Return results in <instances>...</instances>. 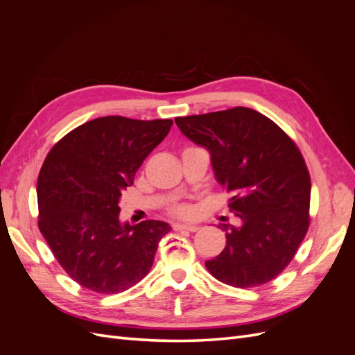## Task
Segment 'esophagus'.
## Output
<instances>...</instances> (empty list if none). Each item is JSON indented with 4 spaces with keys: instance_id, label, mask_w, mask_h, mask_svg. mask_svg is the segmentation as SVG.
Instances as JSON below:
<instances>
[{
    "instance_id": "obj_1",
    "label": "esophagus",
    "mask_w": 355,
    "mask_h": 355,
    "mask_svg": "<svg viewBox=\"0 0 355 355\" xmlns=\"http://www.w3.org/2000/svg\"><path fill=\"white\" fill-rule=\"evenodd\" d=\"M173 230L175 231H191V232H196L200 230V225L197 223H175L173 225Z\"/></svg>"
}]
</instances>
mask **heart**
Segmentation results:
<instances>
[{
	"label": "heart",
	"instance_id": "1",
	"mask_svg": "<svg viewBox=\"0 0 355 355\" xmlns=\"http://www.w3.org/2000/svg\"><path fill=\"white\" fill-rule=\"evenodd\" d=\"M178 216H182V218H188L192 214V209L189 206H179L173 210Z\"/></svg>",
	"mask_w": 355,
	"mask_h": 355
}]
</instances>
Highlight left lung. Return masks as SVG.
Returning <instances> with one entry per match:
<instances>
[{
  "instance_id": "obj_1",
  "label": "left lung",
  "mask_w": 355,
  "mask_h": 355,
  "mask_svg": "<svg viewBox=\"0 0 355 355\" xmlns=\"http://www.w3.org/2000/svg\"><path fill=\"white\" fill-rule=\"evenodd\" d=\"M175 121L189 141L207 149L214 178L241 219L240 227L222 225L227 245L206 261L207 270L234 287L271 282L308 231L311 179L302 154L270 118L244 106Z\"/></svg>"
}]
</instances>
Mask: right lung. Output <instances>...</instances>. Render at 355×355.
I'll list each match as a JSON object with an SVG mask.
<instances>
[{
  "instance_id": "add662e5",
  "label": "right lung",
  "mask_w": 355,
  "mask_h": 355,
  "mask_svg": "<svg viewBox=\"0 0 355 355\" xmlns=\"http://www.w3.org/2000/svg\"><path fill=\"white\" fill-rule=\"evenodd\" d=\"M171 124L101 116L73 128L49 153L37 184L38 227L60 266L83 287L121 293L151 270L171 227L161 220L123 223L118 204Z\"/></svg>"
}]
</instances>
